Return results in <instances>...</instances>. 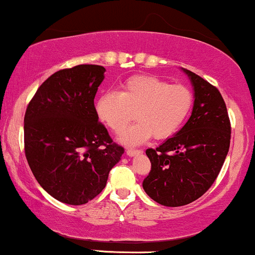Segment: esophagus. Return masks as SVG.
<instances>
[{"instance_id": "obj_1", "label": "esophagus", "mask_w": 255, "mask_h": 255, "mask_svg": "<svg viewBox=\"0 0 255 255\" xmlns=\"http://www.w3.org/2000/svg\"><path fill=\"white\" fill-rule=\"evenodd\" d=\"M142 150L141 149H132V148H128L127 149V154L128 156H133L136 154H141Z\"/></svg>"}]
</instances>
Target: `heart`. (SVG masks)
Instances as JSON below:
<instances>
[{
	"instance_id": "1",
	"label": "heart",
	"mask_w": 255,
	"mask_h": 255,
	"mask_svg": "<svg viewBox=\"0 0 255 255\" xmlns=\"http://www.w3.org/2000/svg\"><path fill=\"white\" fill-rule=\"evenodd\" d=\"M193 105L194 95L185 85L138 74L123 83L118 93L102 94L95 108L100 120L116 133L124 131L135 117L137 122L122 139L141 143L151 135L156 139L173 136L189 117Z\"/></svg>"
}]
</instances>
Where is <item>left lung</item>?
I'll use <instances>...</instances> for the list:
<instances>
[{
	"label": "left lung",
	"mask_w": 255,
	"mask_h": 255,
	"mask_svg": "<svg viewBox=\"0 0 255 255\" xmlns=\"http://www.w3.org/2000/svg\"><path fill=\"white\" fill-rule=\"evenodd\" d=\"M194 87V107L178 132L145 154L151 162L143 189L167 207L195 201L211 188L227 158L231 125L219 90L189 70H183Z\"/></svg>",
	"instance_id": "1"
}]
</instances>
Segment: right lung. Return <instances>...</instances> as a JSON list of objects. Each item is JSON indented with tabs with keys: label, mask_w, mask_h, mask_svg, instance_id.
<instances>
[{
	"label": "right lung",
	"mask_w": 255,
	"mask_h": 255,
	"mask_svg": "<svg viewBox=\"0 0 255 255\" xmlns=\"http://www.w3.org/2000/svg\"><path fill=\"white\" fill-rule=\"evenodd\" d=\"M106 68L78 65L51 74L28 104L25 155L39 185L68 205L99 195L124 148L99 122L94 99Z\"/></svg>",
	"instance_id": "add662e5"
}]
</instances>
